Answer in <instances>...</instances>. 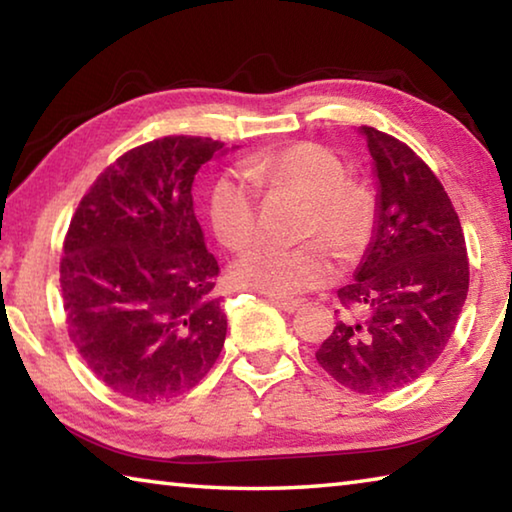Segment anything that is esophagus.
<instances>
[{"mask_svg": "<svg viewBox=\"0 0 512 512\" xmlns=\"http://www.w3.org/2000/svg\"><path fill=\"white\" fill-rule=\"evenodd\" d=\"M268 300L273 302L275 307H280L284 314H293L300 307V300H293V298H275V296H268Z\"/></svg>", "mask_w": 512, "mask_h": 512, "instance_id": "34e87169", "label": "esophagus"}]
</instances>
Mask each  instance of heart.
Here are the masks:
<instances>
[{"label":"heart","mask_w":512,"mask_h":512,"mask_svg":"<svg viewBox=\"0 0 512 512\" xmlns=\"http://www.w3.org/2000/svg\"><path fill=\"white\" fill-rule=\"evenodd\" d=\"M241 173L250 185L268 192H293L309 201L305 237H323L341 255H350L368 237L372 196L363 185L345 180L339 155L325 146L298 142L250 158ZM210 221L225 246L244 250L257 239V205L237 178H221L210 192ZM334 264L323 244L298 248L259 246L232 268L241 287L275 298H296L332 280Z\"/></svg>","instance_id":"1"}]
</instances>
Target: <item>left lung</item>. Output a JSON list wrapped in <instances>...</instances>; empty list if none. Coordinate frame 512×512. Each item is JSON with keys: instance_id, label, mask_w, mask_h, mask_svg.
<instances>
[{"instance_id": "obj_1", "label": "left lung", "mask_w": 512, "mask_h": 512, "mask_svg": "<svg viewBox=\"0 0 512 512\" xmlns=\"http://www.w3.org/2000/svg\"><path fill=\"white\" fill-rule=\"evenodd\" d=\"M377 183L370 244L339 289L343 318L316 350L327 375L381 395L418 379L445 350L470 287L461 221L409 146L359 126Z\"/></svg>"}]
</instances>
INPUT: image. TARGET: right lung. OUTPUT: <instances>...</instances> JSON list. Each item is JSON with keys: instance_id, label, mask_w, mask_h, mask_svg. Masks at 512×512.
I'll use <instances>...</instances> for the list:
<instances>
[{"instance_id": "add662e5", "label": "right lung", "mask_w": 512, "mask_h": 512, "mask_svg": "<svg viewBox=\"0 0 512 512\" xmlns=\"http://www.w3.org/2000/svg\"><path fill=\"white\" fill-rule=\"evenodd\" d=\"M225 153L223 142L187 135L137 146L101 173L69 223L60 262L69 336L128 400L192 391L221 354L219 264L194 216L192 185Z\"/></svg>"}]
</instances>
